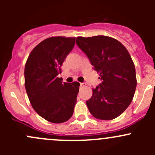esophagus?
Here are the masks:
<instances>
[{"instance_id":"34e87169","label":"esophagus","mask_w":155,"mask_h":155,"mask_svg":"<svg viewBox=\"0 0 155 155\" xmlns=\"http://www.w3.org/2000/svg\"><path fill=\"white\" fill-rule=\"evenodd\" d=\"M85 85H86V84L84 83V82H81V83H80V86L81 87H85Z\"/></svg>"}]
</instances>
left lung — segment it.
Returning <instances> with one entry per match:
<instances>
[{"instance_id":"obj_1","label":"left lung","mask_w":155,"mask_h":155,"mask_svg":"<svg viewBox=\"0 0 155 155\" xmlns=\"http://www.w3.org/2000/svg\"><path fill=\"white\" fill-rule=\"evenodd\" d=\"M76 43L102 81L92 88V97L86 101L91 114L101 120L117 118L130 104L137 87L129 52L119 41L107 36L78 37Z\"/></svg>"}]
</instances>
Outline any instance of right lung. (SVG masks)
Returning <instances> with one entry per match:
<instances>
[{
    "mask_svg": "<svg viewBox=\"0 0 155 155\" xmlns=\"http://www.w3.org/2000/svg\"><path fill=\"white\" fill-rule=\"evenodd\" d=\"M76 37H52L39 43L25 67V86L31 106L42 118L63 123L71 118L79 83L62 82L61 67L73 50Z\"/></svg>",
    "mask_w": 155,
    "mask_h": 155,
    "instance_id": "right-lung-1",
    "label": "right lung"
}]
</instances>
